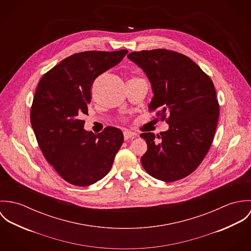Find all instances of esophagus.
Instances as JSON below:
<instances>
[{"mask_svg":"<svg viewBox=\"0 0 251 251\" xmlns=\"http://www.w3.org/2000/svg\"><path fill=\"white\" fill-rule=\"evenodd\" d=\"M124 137H125V140L133 139V138L136 137V133H134L132 131H129V130H125L124 131Z\"/></svg>","mask_w":251,"mask_h":251,"instance_id":"1","label":"esophagus"}]
</instances>
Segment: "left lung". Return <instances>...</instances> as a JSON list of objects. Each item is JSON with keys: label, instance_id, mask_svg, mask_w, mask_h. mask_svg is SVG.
<instances>
[{"label": "left lung", "instance_id": "left-lung-1", "mask_svg": "<svg viewBox=\"0 0 251 251\" xmlns=\"http://www.w3.org/2000/svg\"><path fill=\"white\" fill-rule=\"evenodd\" d=\"M127 58L151 82V111L166 120L169 128L155 136L142 133L147 151L141 157L151 177L166 182L190 175L214 140L219 115L211 78L188 57L166 49L132 52Z\"/></svg>", "mask_w": 251, "mask_h": 251}]
</instances>
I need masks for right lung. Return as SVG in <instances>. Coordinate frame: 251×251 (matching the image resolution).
Wrapping results in <instances>:
<instances>
[{"instance_id": "add662e5", "label": "right lung", "mask_w": 251, "mask_h": 251, "mask_svg": "<svg viewBox=\"0 0 251 251\" xmlns=\"http://www.w3.org/2000/svg\"><path fill=\"white\" fill-rule=\"evenodd\" d=\"M127 50L86 51L72 55L40 79L31 108L38 146L50 165L68 182L91 185L110 171L124 142L121 129L99 134L84 129L95 79L118 65Z\"/></svg>"}]
</instances>
